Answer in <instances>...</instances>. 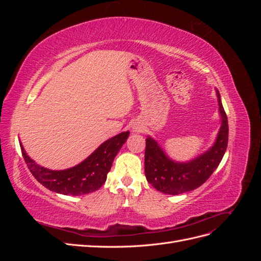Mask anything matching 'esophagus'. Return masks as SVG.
Here are the masks:
<instances>
[{"instance_id": "esophagus-1", "label": "esophagus", "mask_w": 261, "mask_h": 261, "mask_svg": "<svg viewBox=\"0 0 261 261\" xmlns=\"http://www.w3.org/2000/svg\"><path fill=\"white\" fill-rule=\"evenodd\" d=\"M132 129H133V132L139 133V132H141V129H143V126L139 125L138 123H135V124L132 125Z\"/></svg>"}]
</instances>
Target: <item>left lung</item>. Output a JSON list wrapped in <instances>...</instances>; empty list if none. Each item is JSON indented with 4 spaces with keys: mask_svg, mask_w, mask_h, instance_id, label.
Returning <instances> with one entry per match:
<instances>
[{
    "mask_svg": "<svg viewBox=\"0 0 261 261\" xmlns=\"http://www.w3.org/2000/svg\"><path fill=\"white\" fill-rule=\"evenodd\" d=\"M221 115V126L213 145L194 159L179 162L171 159L156 140L148 136L145 151L146 178L156 191L168 195H179L201 186L218 168L226 151L228 124L221 96L216 89Z\"/></svg>",
    "mask_w": 261,
    "mask_h": 261,
    "instance_id": "left-lung-1",
    "label": "left lung"
}]
</instances>
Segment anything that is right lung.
Wrapping results in <instances>:
<instances>
[{"instance_id":"obj_1","label":"right lung","mask_w":261,"mask_h":261,"mask_svg":"<svg viewBox=\"0 0 261 261\" xmlns=\"http://www.w3.org/2000/svg\"><path fill=\"white\" fill-rule=\"evenodd\" d=\"M128 136L127 130L106 140L84 161L65 170L41 167L27 154L20 141L19 145L28 169L39 183L58 194L81 196L96 192L105 184L114 158Z\"/></svg>"}]
</instances>
